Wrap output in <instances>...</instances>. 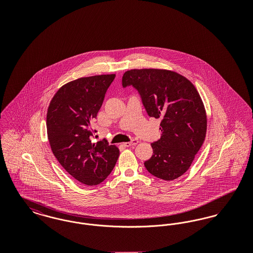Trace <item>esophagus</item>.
Here are the masks:
<instances>
[{"label": "esophagus", "mask_w": 253, "mask_h": 253, "mask_svg": "<svg viewBox=\"0 0 253 253\" xmlns=\"http://www.w3.org/2000/svg\"><path fill=\"white\" fill-rule=\"evenodd\" d=\"M137 143H138V140L133 139L131 142H126V143H124L123 145H124L125 147H131V146H135Z\"/></svg>", "instance_id": "34e87169"}]
</instances>
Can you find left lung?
Segmentation results:
<instances>
[{"mask_svg": "<svg viewBox=\"0 0 253 253\" xmlns=\"http://www.w3.org/2000/svg\"><path fill=\"white\" fill-rule=\"evenodd\" d=\"M122 85L137 89L148 115L161 120V137L151 144L147 170L163 180L178 178L191 167L206 137L207 114L198 91L180 74L155 68L126 71Z\"/></svg>", "mask_w": 253, "mask_h": 253, "instance_id": "obj_1", "label": "left lung"}]
</instances>
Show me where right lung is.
<instances>
[{
    "label": "right lung",
    "instance_id": "1",
    "mask_svg": "<svg viewBox=\"0 0 253 253\" xmlns=\"http://www.w3.org/2000/svg\"><path fill=\"white\" fill-rule=\"evenodd\" d=\"M115 77L96 75L69 82L57 91L47 110L52 153L70 175L88 186L105 180L120 156L117 146L91 140L93 121Z\"/></svg>",
    "mask_w": 253,
    "mask_h": 253
}]
</instances>
